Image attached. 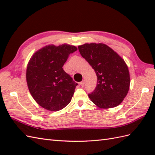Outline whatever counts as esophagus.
<instances>
[{"label":"esophagus","mask_w":155,"mask_h":155,"mask_svg":"<svg viewBox=\"0 0 155 155\" xmlns=\"http://www.w3.org/2000/svg\"><path fill=\"white\" fill-rule=\"evenodd\" d=\"M79 84L81 85V87H84V82L83 81H81L79 83Z\"/></svg>","instance_id":"esophagus-1"}]
</instances>
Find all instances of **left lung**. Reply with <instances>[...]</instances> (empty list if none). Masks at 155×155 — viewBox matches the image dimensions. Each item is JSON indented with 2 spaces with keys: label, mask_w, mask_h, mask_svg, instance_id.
<instances>
[{
  "label": "left lung",
  "mask_w": 155,
  "mask_h": 155,
  "mask_svg": "<svg viewBox=\"0 0 155 155\" xmlns=\"http://www.w3.org/2000/svg\"><path fill=\"white\" fill-rule=\"evenodd\" d=\"M78 48L97 77L96 88L88 94L91 101L102 108H113L120 104L127 96L130 82L124 61L103 43H87Z\"/></svg>",
  "instance_id": "8db88e82"
}]
</instances>
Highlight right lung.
I'll use <instances>...</instances> for the list:
<instances>
[{
	"label": "right lung",
	"mask_w": 155,
	"mask_h": 155,
	"mask_svg": "<svg viewBox=\"0 0 155 155\" xmlns=\"http://www.w3.org/2000/svg\"><path fill=\"white\" fill-rule=\"evenodd\" d=\"M77 48L64 44L48 45L37 51L27 68L29 91L37 103L45 109L58 111L70 103L77 83L62 67Z\"/></svg>",
	"instance_id": "1"
}]
</instances>
